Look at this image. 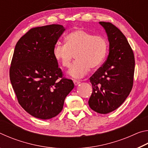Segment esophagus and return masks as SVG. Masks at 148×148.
<instances>
[{"label":"esophagus","instance_id":"obj_1","mask_svg":"<svg viewBox=\"0 0 148 148\" xmlns=\"http://www.w3.org/2000/svg\"><path fill=\"white\" fill-rule=\"evenodd\" d=\"M73 82H74V84L75 86H77V85L81 83V82H80L79 80H77V79H74Z\"/></svg>","mask_w":148,"mask_h":148}]
</instances>
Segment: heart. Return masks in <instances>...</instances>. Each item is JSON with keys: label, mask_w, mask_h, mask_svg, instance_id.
<instances>
[{"label": "heart", "mask_w": 148, "mask_h": 148, "mask_svg": "<svg viewBox=\"0 0 148 148\" xmlns=\"http://www.w3.org/2000/svg\"><path fill=\"white\" fill-rule=\"evenodd\" d=\"M65 40L66 44L55 45L53 56L62 66L69 68L75 55L76 61L69 72L75 78L85 76L90 68H98L106 58L108 44L103 36L77 29L70 32Z\"/></svg>", "instance_id": "1"}]
</instances>
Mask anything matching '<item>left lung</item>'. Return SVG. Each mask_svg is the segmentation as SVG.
Segmentation results:
<instances>
[{
  "label": "left lung",
  "mask_w": 148,
  "mask_h": 148,
  "mask_svg": "<svg viewBox=\"0 0 148 148\" xmlns=\"http://www.w3.org/2000/svg\"><path fill=\"white\" fill-rule=\"evenodd\" d=\"M107 34L109 55L101 67L90 77L92 92L91 108L99 114H108L121 106L133 86L134 56L121 31L110 22L100 21Z\"/></svg>",
  "instance_id": "1"
}]
</instances>
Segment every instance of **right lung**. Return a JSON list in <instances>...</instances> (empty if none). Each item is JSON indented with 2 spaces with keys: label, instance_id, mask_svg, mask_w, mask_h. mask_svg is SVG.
Here are the masks:
<instances>
[{
  "label": "right lung",
  "instance_id": "obj_1",
  "mask_svg": "<svg viewBox=\"0 0 148 148\" xmlns=\"http://www.w3.org/2000/svg\"><path fill=\"white\" fill-rule=\"evenodd\" d=\"M64 31L63 26L56 24L34 27L15 47L10 79L19 104L36 118L57 116L74 87L72 79L63 77L53 53Z\"/></svg>",
  "mask_w": 148,
  "mask_h": 148
}]
</instances>
